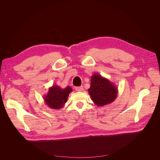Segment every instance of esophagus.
Segmentation results:
<instances>
[{
  "label": "esophagus",
  "instance_id": "1",
  "mask_svg": "<svg viewBox=\"0 0 160 160\" xmlns=\"http://www.w3.org/2000/svg\"><path fill=\"white\" fill-rule=\"evenodd\" d=\"M75 90L77 91H82L83 90V88L82 86L80 87H75Z\"/></svg>",
  "mask_w": 160,
  "mask_h": 160
}]
</instances>
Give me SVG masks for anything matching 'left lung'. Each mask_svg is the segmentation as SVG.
<instances>
[{
	"label": "left lung",
	"instance_id": "obj_1",
	"mask_svg": "<svg viewBox=\"0 0 160 160\" xmlns=\"http://www.w3.org/2000/svg\"><path fill=\"white\" fill-rule=\"evenodd\" d=\"M88 92L95 105L103 106L112 103L116 99L118 88L108 79L95 73L91 76Z\"/></svg>",
	"mask_w": 160,
	"mask_h": 160
}]
</instances>
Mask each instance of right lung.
<instances>
[{
  "mask_svg": "<svg viewBox=\"0 0 160 160\" xmlns=\"http://www.w3.org/2000/svg\"><path fill=\"white\" fill-rule=\"evenodd\" d=\"M72 91L70 86L62 89L57 85L52 86L49 88L47 94L44 96V101L48 108L59 110L64 106Z\"/></svg>",
  "mask_w": 160,
  "mask_h": 160,
  "instance_id": "obj_1",
  "label": "right lung"
}]
</instances>
